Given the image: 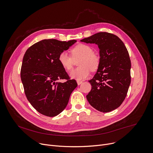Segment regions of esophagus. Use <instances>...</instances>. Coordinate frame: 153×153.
I'll return each mask as SVG.
<instances>
[{
	"instance_id": "obj_1",
	"label": "esophagus",
	"mask_w": 153,
	"mask_h": 153,
	"mask_svg": "<svg viewBox=\"0 0 153 153\" xmlns=\"http://www.w3.org/2000/svg\"><path fill=\"white\" fill-rule=\"evenodd\" d=\"M77 84L79 85H80L81 83H82V81H81V80H77Z\"/></svg>"
}]
</instances>
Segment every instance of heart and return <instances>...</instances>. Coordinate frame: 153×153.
<instances>
[{"label":"heart","mask_w":153,"mask_h":153,"mask_svg":"<svg viewBox=\"0 0 153 153\" xmlns=\"http://www.w3.org/2000/svg\"><path fill=\"white\" fill-rule=\"evenodd\" d=\"M71 56L66 52H62L59 56V62L62 67L67 71H70L73 66L74 60L80 58L78 66L73 70L70 76L71 79L77 80H82L88 77L91 70H96L100 65L99 57L93 53V49L88 45L80 43L77 45L71 50Z\"/></svg>","instance_id":"1"}]
</instances>
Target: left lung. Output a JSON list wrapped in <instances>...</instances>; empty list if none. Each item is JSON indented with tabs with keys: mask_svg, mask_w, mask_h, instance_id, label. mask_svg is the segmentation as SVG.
Wrapping results in <instances>:
<instances>
[{
	"mask_svg": "<svg viewBox=\"0 0 153 153\" xmlns=\"http://www.w3.org/2000/svg\"><path fill=\"white\" fill-rule=\"evenodd\" d=\"M80 42L95 43L100 53V65L89 80L91 91L86 96L97 110L107 113L121 105L131 83V60L123 42L117 36L100 32Z\"/></svg>",
	"mask_w": 153,
	"mask_h": 153,
	"instance_id": "obj_1",
	"label": "left lung"
}]
</instances>
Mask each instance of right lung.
Listing matches in <instances>:
<instances>
[{
  "label": "right lung",
  "instance_id": "1",
  "mask_svg": "<svg viewBox=\"0 0 153 153\" xmlns=\"http://www.w3.org/2000/svg\"><path fill=\"white\" fill-rule=\"evenodd\" d=\"M76 42L44 39L31 46L24 54L20 77L25 94L31 105L43 115L54 117L60 114L77 86L58 60L59 54ZM60 79L66 81L60 82Z\"/></svg>",
  "mask_w": 153,
  "mask_h": 153
}]
</instances>
